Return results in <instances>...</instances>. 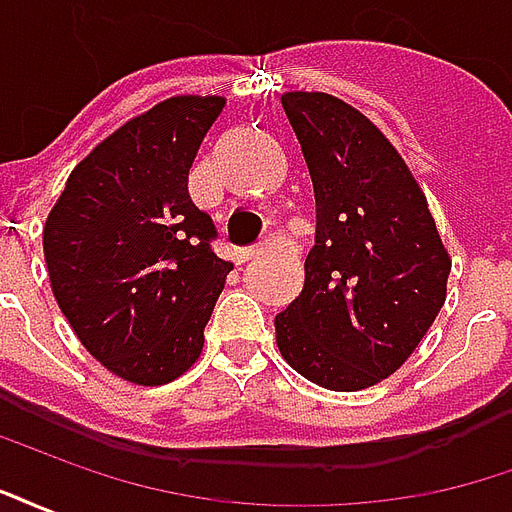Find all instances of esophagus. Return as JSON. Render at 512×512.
<instances>
[{"label": "esophagus", "mask_w": 512, "mask_h": 512, "mask_svg": "<svg viewBox=\"0 0 512 512\" xmlns=\"http://www.w3.org/2000/svg\"><path fill=\"white\" fill-rule=\"evenodd\" d=\"M260 255H263V246H246V249H235L233 260L235 263H249V260H255Z\"/></svg>", "instance_id": "1"}]
</instances>
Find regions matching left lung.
<instances>
[{
  "mask_svg": "<svg viewBox=\"0 0 512 512\" xmlns=\"http://www.w3.org/2000/svg\"><path fill=\"white\" fill-rule=\"evenodd\" d=\"M315 189L304 290L279 312L277 345L296 373L334 392L392 376L447 299L452 260L419 183L359 109L285 93Z\"/></svg>",
  "mask_w": 512,
  "mask_h": 512,
  "instance_id": "1",
  "label": "left lung"
}]
</instances>
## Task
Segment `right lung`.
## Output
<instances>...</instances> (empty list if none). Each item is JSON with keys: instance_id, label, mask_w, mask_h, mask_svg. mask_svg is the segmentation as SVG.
Segmentation results:
<instances>
[{"instance_id": "add662e5", "label": "right lung", "mask_w": 512, "mask_h": 512, "mask_svg": "<svg viewBox=\"0 0 512 512\" xmlns=\"http://www.w3.org/2000/svg\"><path fill=\"white\" fill-rule=\"evenodd\" d=\"M222 109V95H175L123 123L73 167L43 227L62 315L128 384H169L200 359L233 268L189 197L191 161Z\"/></svg>"}]
</instances>
